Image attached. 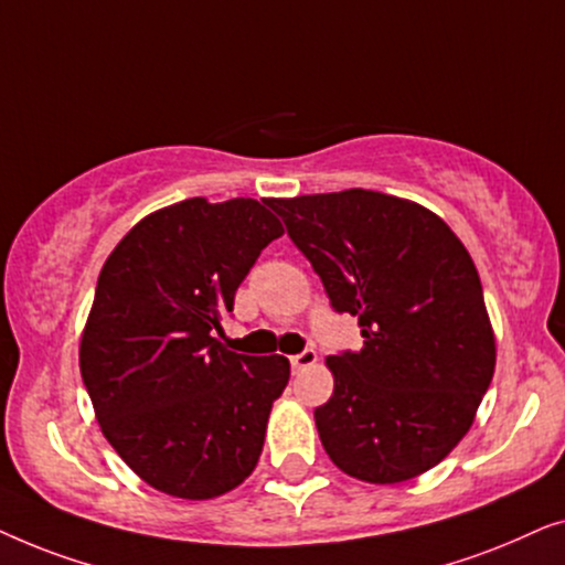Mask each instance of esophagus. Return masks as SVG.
Segmentation results:
<instances>
[{
    "mask_svg": "<svg viewBox=\"0 0 565 565\" xmlns=\"http://www.w3.org/2000/svg\"><path fill=\"white\" fill-rule=\"evenodd\" d=\"M316 362V350H311V347H306L303 352H298V354H292L290 358V365H292V370H306V367H311Z\"/></svg>",
    "mask_w": 565,
    "mask_h": 565,
    "instance_id": "1",
    "label": "esophagus"
}]
</instances>
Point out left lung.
Instances as JSON below:
<instances>
[{
    "label": "left lung",
    "mask_w": 565,
    "mask_h": 565,
    "mask_svg": "<svg viewBox=\"0 0 565 565\" xmlns=\"http://www.w3.org/2000/svg\"><path fill=\"white\" fill-rule=\"evenodd\" d=\"M362 350L331 354L313 412L323 450L367 483L435 468L489 391L497 342L470 254L427 207L373 190L269 200Z\"/></svg>",
    "instance_id": "left-lung-1"
}]
</instances>
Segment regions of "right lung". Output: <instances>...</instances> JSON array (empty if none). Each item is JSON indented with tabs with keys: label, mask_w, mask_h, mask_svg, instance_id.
Masks as SVG:
<instances>
[{
	"label": "right lung",
	"mask_w": 565,
	"mask_h": 565,
	"mask_svg": "<svg viewBox=\"0 0 565 565\" xmlns=\"http://www.w3.org/2000/svg\"><path fill=\"white\" fill-rule=\"evenodd\" d=\"M280 236L257 200L190 198L138 221L99 273L82 381L107 443L157 491L213 499L257 466L290 362L231 352L215 331Z\"/></svg>",
	"instance_id": "obj_1"
}]
</instances>
